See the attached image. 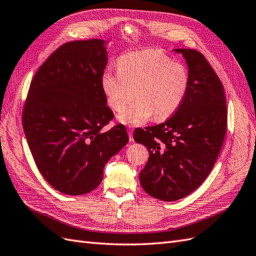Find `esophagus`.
Returning a JSON list of instances; mask_svg holds the SVG:
<instances>
[{"mask_svg":"<svg viewBox=\"0 0 256 256\" xmlns=\"http://www.w3.org/2000/svg\"><path fill=\"white\" fill-rule=\"evenodd\" d=\"M132 134H134V128L131 127V126H129V127H128V136H129L130 142L134 141V136H132Z\"/></svg>","mask_w":256,"mask_h":256,"instance_id":"obj_1","label":"esophagus"}]
</instances>
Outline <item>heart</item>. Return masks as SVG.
<instances>
[{
	"instance_id": "b5f03b06",
	"label": "heart",
	"mask_w": 256,
	"mask_h": 256,
	"mask_svg": "<svg viewBox=\"0 0 256 256\" xmlns=\"http://www.w3.org/2000/svg\"><path fill=\"white\" fill-rule=\"evenodd\" d=\"M118 72L106 70L102 88L113 110L122 111L134 96L138 100L118 115L120 122L140 125L154 118L171 116L182 104L189 88V72L159 49L124 54L118 60Z\"/></svg>"
}]
</instances>
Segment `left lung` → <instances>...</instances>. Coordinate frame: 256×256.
Listing matches in <instances>:
<instances>
[{"label":"left lung","instance_id":"left-lung-1","mask_svg":"<svg viewBox=\"0 0 256 256\" xmlns=\"http://www.w3.org/2000/svg\"><path fill=\"white\" fill-rule=\"evenodd\" d=\"M188 65L189 88L173 116L160 125L136 129L134 141L150 158L140 173L150 196L173 202L202 184L218 158L228 125L223 85L202 53L175 49Z\"/></svg>","mask_w":256,"mask_h":256}]
</instances>
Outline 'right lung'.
Here are the masks:
<instances>
[{
    "label": "right lung",
    "mask_w": 256,
    "mask_h": 256,
    "mask_svg": "<svg viewBox=\"0 0 256 256\" xmlns=\"http://www.w3.org/2000/svg\"><path fill=\"white\" fill-rule=\"evenodd\" d=\"M104 44H62L38 68L23 106V130L38 170L68 196L97 188L106 162L129 141L122 124L102 131L114 118L102 88Z\"/></svg>",
    "instance_id": "obj_1"
}]
</instances>
